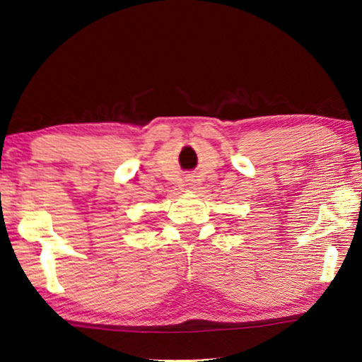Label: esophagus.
Instances as JSON below:
<instances>
[{"label": "esophagus", "instance_id": "obj_1", "mask_svg": "<svg viewBox=\"0 0 362 362\" xmlns=\"http://www.w3.org/2000/svg\"><path fill=\"white\" fill-rule=\"evenodd\" d=\"M189 182H192V180H187V185L189 187V185H192V183H189Z\"/></svg>", "mask_w": 362, "mask_h": 362}]
</instances>
